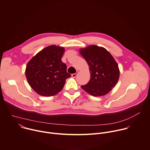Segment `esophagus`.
I'll return each instance as SVG.
<instances>
[{"label":"esophagus","mask_w":150,"mask_h":150,"mask_svg":"<svg viewBox=\"0 0 150 150\" xmlns=\"http://www.w3.org/2000/svg\"><path fill=\"white\" fill-rule=\"evenodd\" d=\"M76 76H77V74L76 73L72 74V77H73V78H75Z\"/></svg>","instance_id":"1"}]
</instances>
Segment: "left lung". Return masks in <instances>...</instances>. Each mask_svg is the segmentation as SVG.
Instances as JSON below:
<instances>
[{
	"instance_id": "1",
	"label": "left lung",
	"mask_w": 150,
	"mask_h": 150,
	"mask_svg": "<svg viewBox=\"0 0 150 150\" xmlns=\"http://www.w3.org/2000/svg\"><path fill=\"white\" fill-rule=\"evenodd\" d=\"M79 52L87 61L90 68V79L81 88L93 96H102L115 87L120 71L117 62L104 47L96 45L81 49Z\"/></svg>"
}]
</instances>
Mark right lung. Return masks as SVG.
<instances>
[{"instance_id":"1","label":"right lung","mask_w":150,"mask_h":150,"mask_svg":"<svg viewBox=\"0 0 150 150\" xmlns=\"http://www.w3.org/2000/svg\"><path fill=\"white\" fill-rule=\"evenodd\" d=\"M65 48L52 45L38 52L28 63L25 75L30 87L39 95L50 97L59 93L67 78V65L62 62Z\"/></svg>"}]
</instances>
